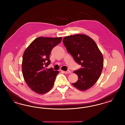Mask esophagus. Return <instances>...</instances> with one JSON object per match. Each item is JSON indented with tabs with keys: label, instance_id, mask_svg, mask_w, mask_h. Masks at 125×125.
I'll return each instance as SVG.
<instances>
[{
	"label": "esophagus",
	"instance_id": "obj_1",
	"mask_svg": "<svg viewBox=\"0 0 125 125\" xmlns=\"http://www.w3.org/2000/svg\"><path fill=\"white\" fill-rule=\"evenodd\" d=\"M62 72L65 73H71V72L70 71V70H67L66 71H62Z\"/></svg>",
	"mask_w": 125,
	"mask_h": 125
}]
</instances>
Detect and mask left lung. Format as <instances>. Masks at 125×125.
<instances>
[{"label":"left lung","instance_id":"obj_1","mask_svg":"<svg viewBox=\"0 0 125 125\" xmlns=\"http://www.w3.org/2000/svg\"><path fill=\"white\" fill-rule=\"evenodd\" d=\"M63 42L68 53L82 67L74 71L78 77L72 83L81 90L92 87L100 77L103 68V55L95 42L85 35H74L65 37Z\"/></svg>","mask_w":125,"mask_h":125}]
</instances>
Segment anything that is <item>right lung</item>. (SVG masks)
Wrapping results in <instances>:
<instances>
[{
	"mask_svg": "<svg viewBox=\"0 0 125 125\" xmlns=\"http://www.w3.org/2000/svg\"><path fill=\"white\" fill-rule=\"evenodd\" d=\"M62 37H39L32 42L25 51L22 71L25 81L31 89L42 94L52 89L59 71L51 67L50 54L52 49L61 42Z\"/></svg>",
	"mask_w": 125,
	"mask_h": 125,
	"instance_id": "right-lung-1",
	"label": "right lung"
}]
</instances>
